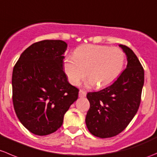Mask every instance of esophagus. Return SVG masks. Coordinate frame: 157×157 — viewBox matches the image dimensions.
I'll return each mask as SVG.
<instances>
[{
  "mask_svg": "<svg viewBox=\"0 0 157 157\" xmlns=\"http://www.w3.org/2000/svg\"><path fill=\"white\" fill-rule=\"evenodd\" d=\"M86 94H87V92L85 91H84V90H79V94H78V95H79V97L80 98H83V97H85V96H86Z\"/></svg>",
  "mask_w": 157,
  "mask_h": 157,
  "instance_id": "obj_1",
  "label": "esophagus"
}]
</instances>
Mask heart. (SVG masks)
Listing matches in <instances>:
<instances>
[{
	"instance_id": "heart-1",
	"label": "heart",
	"mask_w": 157,
	"mask_h": 157,
	"mask_svg": "<svg viewBox=\"0 0 157 157\" xmlns=\"http://www.w3.org/2000/svg\"><path fill=\"white\" fill-rule=\"evenodd\" d=\"M125 55L121 48L101 45L79 46L72 56H67L63 67L69 81L77 85L87 75L88 85L98 88L112 83L123 70Z\"/></svg>"
}]
</instances>
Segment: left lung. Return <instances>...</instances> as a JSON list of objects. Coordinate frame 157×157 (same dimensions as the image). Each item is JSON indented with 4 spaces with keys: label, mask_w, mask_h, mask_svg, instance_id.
<instances>
[{
    "label": "left lung",
    "mask_w": 157,
    "mask_h": 157,
    "mask_svg": "<svg viewBox=\"0 0 157 157\" xmlns=\"http://www.w3.org/2000/svg\"><path fill=\"white\" fill-rule=\"evenodd\" d=\"M128 58L127 68L110 86L88 92L90 108L85 123L91 134L100 138L116 136L128 127L138 111L144 83V70L134 52L119 45Z\"/></svg>",
    "instance_id": "left-lung-1"
}]
</instances>
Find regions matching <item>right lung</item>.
Instances as JSON below:
<instances>
[{"instance_id":"1","label":"right lung","mask_w":157,"mask_h":157,"mask_svg":"<svg viewBox=\"0 0 157 157\" xmlns=\"http://www.w3.org/2000/svg\"><path fill=\"white\" fill-rule=\"evenodd\" d=\"M67 43L37 42L23 52L12 75L13 104L20 121L31 133L45 136L62 126L78 89L67 80L63 68Z\"/></svg>"}]
</instances>
